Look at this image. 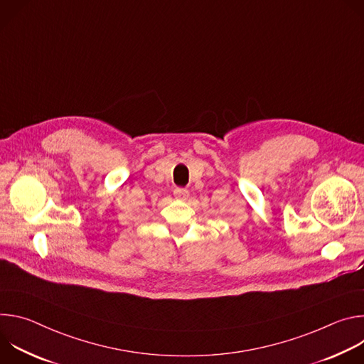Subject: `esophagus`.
<instances>
[{"mask_svg": "<svg viewBox=\"0 0 364 364\" xmlns=\"http://www.w3.org/2000/svg\"><path fill=\"white\" fill-rule=\"evenodd\" d=\"M174 196L177 197V198H187L188 196H190V193H188V190L187 188H183V187H177V188H174Z\"/></svg>", "mask_w": 364, "mask_h": 364, "instance_id": "1", "label": "esophagus"}]
</instances>
